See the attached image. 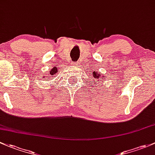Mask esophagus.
I'll return each mask as SVG.
<instances>
[{"instance_id": "obj_1", "label": "esophagus", "mask_w": 155, "mask_h": 155, "mask_svg": "<svg viewBox=\"0 0 155 155\" xmlns=\"http://www.w3.org/2000/svg\"><path fill=\"white\" fill-rule=\"evenodd\" d=\"M71 64H72L73 66H77L78 63H75V62H73V63H71Z\"/></svg>"}]
</instances>
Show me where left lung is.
<instances>
[{
	"label": "left lung",
	"instance_id": "obj_1",
	"mask_svg": "<svg viewBox=\"0 0 155 155\" xmlns=\"http://www.w3.org/2000/svg\"><path fill=\"white\" fill-rule=\"evenodd\" d=\"M88 79L90 80V81H89V83H93V84H96L97 82H100V81H101V79H102L101 75H100L99 73L98 72H95V71H90V74H89V76ZM95 79L96 81H95L94 80Z\"/></svg>",
	"mask_w": 155,
	"mask_h": 155
}]
</instances>
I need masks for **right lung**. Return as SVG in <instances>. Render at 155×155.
<instances>
[{
    "mask_svg": "<svg viewBox=\"0 0 155 155\" xmlns=\"http://www.w3.org/2000/svg\"><path fill=\"white\" fill-rule=\"evenodd\" d=\"M57 71H58V69H57V68H56V67H54L53 69H51V71L50 72H49L48 74L47 79H49V78H51L57 77Z\"/></svg>",
    "mask_w": 155,
    "mask_h": 155,
    "instance_id": "right-lung-1",
    "label": "right lung"
}]
</instances>
